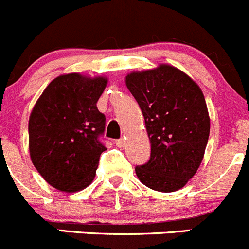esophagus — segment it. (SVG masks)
Segmentation results:
<instances>
[{
	"instance_id": "esophagus-1",
	"label": "esophagus",
	"mask_w": 249,
	"mask_h": 249,
	"mask_svg": "<svg viewBox=\"0 0 249 249\" xmlns=\"http://www.w3.org/2000/svg\"><path fill=\"white\" fill-rule=\"evenodd\" d=\"M125 143H126V142H125L124 139H120V140H117V141H115V145H117L118 147H120V148L124 147Z\"/></svg>"
}]
</instances>
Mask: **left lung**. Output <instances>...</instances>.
Wrapping results in <instances>:
<instances>
[{
  "instance_id": "1",
  "label": "left lung",
  "mask_w": 249,
  "mask_h": 249,
  "mask_svg": "<svg viewBox=\"0 0 249 249\" xmlns=\"http://www.w3.org/2000/svg\"><path fill=\"white\" fill-rule=\"evenodd\" d=\"M125 83L140 106L151 143L150 161L136 167V176L151 189L176 192L196 173L208 145L210 117L203 92L167 64L130 72Z\"/></svg>"
}]
</instances>
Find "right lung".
<instances>
[{
  "label": "right lung",
  "instance_id": "obj_1",
  "mask_svg": "<svg viewBox=\"0 0 249 249\" xmlns=\"http://www.w3.org/2000/svg\"><path fill=\"white\" fill-rule=\"evenodd\" d=\"M108 78L66 73L51 81L30 113L29 153L36 171L55 189L75 193L96 177L107 148L99 141L106 117L97 102Z\"/></svg>",
  "mask_w": 249,
  "mask_h": 249
}]
</instances>
